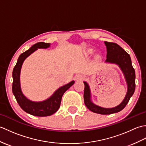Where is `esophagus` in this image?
<instances>
[{"label":"esophagus","mask_w":146,"mask_h":146,"mask_svg":"<svg viewBox=\"0 0 146 146\" xmlns=\"http://www.w3.org/2000/svg\"><path fill=\"white\" fill-rule=\"evenodd\" d=\"M76 78V80H82L85 78V76L82 75H77Z\"/></svg>","instance_id":"esophagus-1"}]
</instances>
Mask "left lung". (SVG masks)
Masks as SVG:
<instances>
[{
  "label": "left lung",
  "instance_id": "obj_1",
  "mask_svg": "<svg viewBox=\"0 0 146 146\" xmlns=\"http://www.w3.org/2000/svg\"><path fill=\"white\" fill-rule=\"evenodd\" d=\"M105 44L107 47V60L106 62L117 64L124 74L126 82L127 83V92L124 100L119 105L111 108H105L98 107L92 103L90 100V91L87 83L84 82V102L90 110L94 113L99 114L108 115L119 112L124 108L127 104L130 98L134 94L135 88V73L134 68L132 65L131 59L130 55L122 48H121L117 43L105 41Z\"/></svg>",
  "mask_w": 146,
  "mask_h": 146
}]
</instances>
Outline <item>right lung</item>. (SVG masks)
<instances>
[{
    "instance_id": "right-lung-1",
    "label": "right lung",
    "mask_w": 146,
    "mask_h": 146,
    "mask_svg": "<svg viewBox=\"0 0 146 146\" xmlns=\"http://www.w3.org/2000/svg\"><path fill=\"white\" fill-rule=\"evenodd\" d=\"M48 47H49V43H45L44 42H39L34 44L28 50L23 52L19 56L17 63L12 71L13 83H12V90L19 105L26 112L38 117L49 116L57 111L60 108L61 98L64 92L75 83V82L72 81L61 86L54 93V94L50 98L43 102H32L24 97L21 90L19 80L22 64L24 60L38 48H47Z\"/></svg>"
}]
</instances>
